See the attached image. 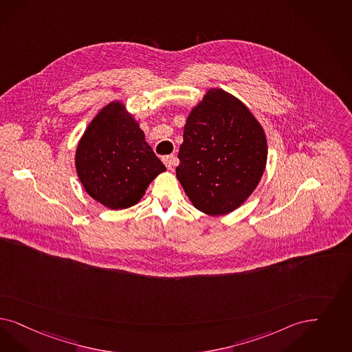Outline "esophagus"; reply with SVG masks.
<instances>
[{"label":"esophagus","instance_id":"esophagus-1","mask_svg":"<svg viewBox=\"0 0 352 352\" xmlns=\"http://www.w3.org/2000/svg\"><path fill=\"white\" fill-rule=\"evenodd\" d=\"M162 161H164L165 166L169 170L178 164V158L175 157V156H166V157L162 158Z\"/></svg>","mask_w":352,"mask_h":352}]
</instances>
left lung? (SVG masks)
<instances>
[{
	"mask_svg": "<svg viewBox=\"0 0 352 352\" xmlns=\"http://www.w3.org/2000/svg\"><path fill=\"white\" fill-rule=\"evenodd\" d=\"M177 178L192 206L209 216L243 206L267 166V135L238 97L210 88L183 129Z\"/></svg>",
	"mask_w": 352,
	"mask_h": 352,
	"instance_id": "8db88e82",
	"label": "left lung"
}]
</instances>
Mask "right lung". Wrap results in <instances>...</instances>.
I'll use <instances>...</instances> for the list:
<instances>
[{
	"instance_id": "right-lung-1",
	"label": "right lung",
	"mask_w": 352,
	"mask_h": 352,
	"mask_svg": "<svg viewBox=\"0 0 352 352\" xmlns=\"http://www.w3.org/2000/svg\"><path fill=\"white\" fill-rule=\"evenodd\" d=\"M75 169L87 194L118 210L138 204L166 168L146 143L139 122L114 100L88 123L75 149Z\"/></svg>"
}]
</instances>
